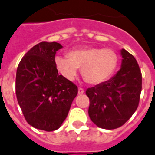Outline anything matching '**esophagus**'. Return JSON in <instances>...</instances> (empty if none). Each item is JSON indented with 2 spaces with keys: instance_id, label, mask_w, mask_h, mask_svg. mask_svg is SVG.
<instances>
[{
  "instance_id": "obj_1",
  "label": "esophagus",
  "mask_w": 155,
  "mask_h": 155,
  "mask_svg": "<svg viewBox=\"0 0 155 155\" xmlns=\"http://www.w3.org/2000/svg\"><path fill=\"white\" fill-rule=\"evenodd\" d=\"M83 93H84V90L81 88V87H79V89H78V94L80 95V94H83Z\"/></svg>"
}]
</instances>
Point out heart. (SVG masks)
<instances>
[{"instance_id": "obj_1", "label": "heart", "mask_w": 155, "mask_h": 155, "mask_svg": "<svg viewBox=\"0 0 155 155\" xmlns=\"http://www.w3.org/2000/svg\"><path fill=\"white\" fill-rule=\"evenodd\" d=\"M67 57L57 56L56 68L68 80H73L78 68L87 83L97 85L113 76L118 68L119 58L111 48L85 47L70 51Z\"/></svg>"}]
</instances>
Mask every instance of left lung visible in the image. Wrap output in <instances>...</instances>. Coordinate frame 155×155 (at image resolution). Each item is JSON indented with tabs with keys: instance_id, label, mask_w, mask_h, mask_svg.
Segmentation results:
<instances>
[{
	"instance_id": "left-lung-1",
	"label": "left lung",
	"mask_w": 155,
	"mask_h": 155,
	"mask_svg": "<svg viewBox=\"0 0 155 155\" xmlns=\"http://www.w3.org/2000/svg\"><path fill=\"white\" fill-rule=\"evenodd\" d=\"M122 68L108 81L88 88L89 116L98 127L114 130L127 122L139 105L142 74L135 58L122 49Z\"/></svg>"
}]
</instances>
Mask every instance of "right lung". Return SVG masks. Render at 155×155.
Instances as JSON below:
<instances>
[{"label": "right lung", "mask_w": 155, "mask_h": 155, "mask_svg": "<svg viewBox=\"0 0 155 155\" xmlns=\"http://www.w3.org/2000/svg\"><path fill=\"white\" fill-rule=\"evenodd\" d=\"M61 48L57 42L39 43L21 58L16 72V97L25 120L47 132L61 126L78 94L77 86L55 66V54Z\"/></svg>", "instance_id": "obj_1"}]
</instances>
